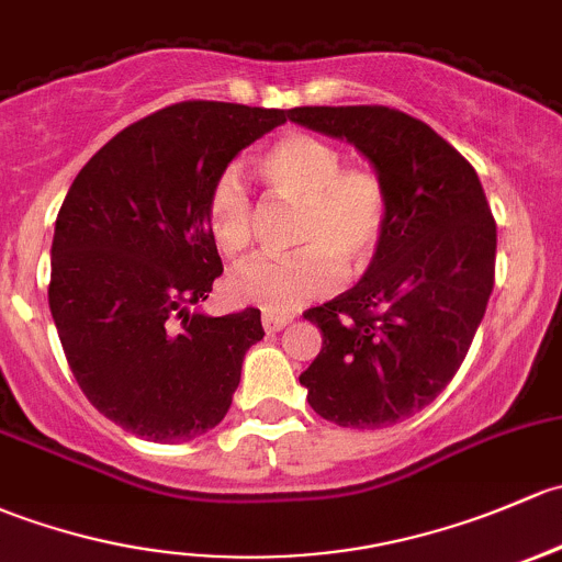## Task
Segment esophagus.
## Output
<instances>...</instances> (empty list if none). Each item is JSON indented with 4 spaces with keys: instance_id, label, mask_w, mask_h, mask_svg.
I'll return each instance as SVG.
<instances>
[{
    "instance_id": "obj_1",
    "label": "esophagus",
    "mask_w": 562,
    "mask_h": 562,
    "mask_svg": "<svg viewBox=\"0 0 562 562\" xmlns=\"http://www.w3.org/2000/svg\"><path fill=\"white\" fill-rule=\"evenodd\" d=\"M261 323H263V328L269 330V334H274V330H282L285 326H291L293 315H285V312H266L263 310Z\"/></svg>"
}]
</instances>
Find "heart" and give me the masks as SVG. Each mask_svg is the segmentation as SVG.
<instances>
[{
	"label": "heart",
	"instance_id": "1",
	"mask_svg": "<svg viewBox=\"0 0 562 562\" xmlns=\"http://www.w3.org/2000/svg\"><path fill=\"white\" fill-rule=\"evenodd\" d=\"M271 193L296 202L293 245L282 258L258 256L234 266L226 288L241 304L288 312L339 291L345 263L363 271L385 247L393 196L385 177L369 164H345L334 142L310 132L277 139L261 158ZM206 228L228 256L252 241V196L239 169L228 167L212 182L204 206Z\"/></svg>",
	"mask_w": 562,
	"mask_h": 562
}]
</instances>
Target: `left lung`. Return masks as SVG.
Listing matches in <instances>:
<instances>
[{
	"instance_id": "obj_1",
	"label": "left lung",
	"mask_w": 562,
	"mask_h": 562,
	"mask_svg": "<svg viewBox=\"0 0 562 562\" xmlns=\"http://www.w3.org/2000/svg\"><path fill=\"white\" fill-rule=\"evenodd\" d=\"M291 121L352 142L385 177L393 223L363 280L304 317L323 334L301 374L341 428H387L425 409L463 363L495 282V217L474 167L428 123L385 108H293Z\"/></svg>"
}]
</instances>
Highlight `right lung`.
<instances>
[{
	"label": "right lung",
	"mask_w": 562,
	"mask_h": 562,
	"mask_svg": "<svg viewBox=\"0 0 562 562\" xmlns=\"http://www.w3.org/2000/svg\"><path fill=\"white\" fill-rule=\"evenodd\" d=\"M285 110L177 102L115 134L75 177L50 250L53 321L86 398L147 441H188L232 406L261 310L188 306L223 274L204 206L228 161Z\"/></svg>",
	"instance_id": "1"
}]
</instances>
